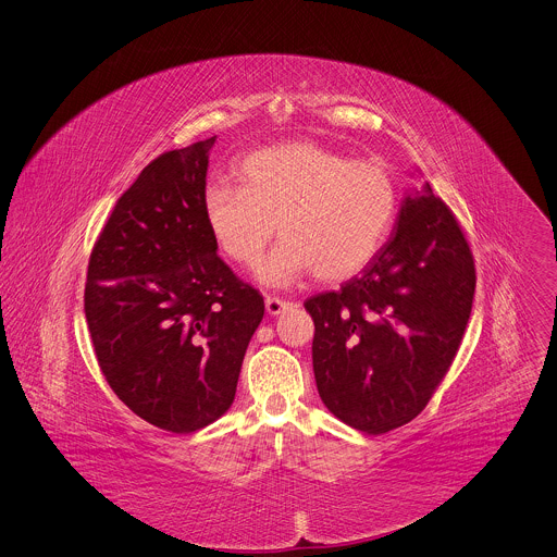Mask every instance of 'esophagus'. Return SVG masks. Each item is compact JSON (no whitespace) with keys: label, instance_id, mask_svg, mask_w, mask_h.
I'll return each instance as SVG.
<instances>
[{"label":"esophagus","instance_id":"esophagus-1","mask_svg":"<svg viewBox=\"0 0 557 557\" xmlns=\"http://www.w3.org/2000/svg\"><path fill=\"white\" fill-rule=\"evenodd\" d=\"M264 306H267V312H269L271 317H277V314H282L284 310H288L293 304L286 301V299H280V297H267V299H264Z\"/></svg>","mask_w":557,"mask_h":557}]
</instances>
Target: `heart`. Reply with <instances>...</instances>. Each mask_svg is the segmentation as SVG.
I'll return each instance as SVG.
<instances>
[{
    "label": "heart",
    "instance_id": "heart-1",
    "mask_svg": "<svg viewBox=\"0 0 557 557\" xmlns=\"http://www.w3.org/2000/svg\"><path fill=\"white\" fill-rule=\"evenodd\" d=\"M238 182L206 186V227L227 260L253 267L277 223L282 243L258 269L271 286L290 284L308 271L321 282L360 273L384 245L399 203L386 164L356 162L312 140L249 153L238 166Z\"/></svg>",
    "mask_w": 557,
    "mask_h": 557
}]
</instances>
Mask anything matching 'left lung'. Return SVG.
Returning <instances> with one entry per match:
<instances>
[{
	"instance_id": "left-lung-1",
	"label": "left lung",
	"mask_w": 557,
	"mask_h": 557,
	"mask_svg": "<svg viewBox=\"0 0 557 557\" xmlns=\"http://www.w3.org/2000/svg\"><path fill=\"white\" fill-rule=\"evenodd\" d=\"M473 295L471 247L425 184L404 197L393 236L360 275L304 304L327 410L371 436L419 417L460 349Z\"/></svg>"
}]
</instances>
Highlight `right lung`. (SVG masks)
<instances>
[{
    "label": "right lung",
    "mask_w": 557,
    "mask_h": 557,
    "mask_svg": "<svg viewBox=\"0 0 557 557\" xmlns=\"http://www.w3.org/2000/svg\"><path fill=\"white\" fill-rule=\"evenodd\" d=\"M216 136L151 160L88 260L84 312L99 369L147 423L190 434L234 401L262 295L216 256L203 219Z\"/></svg>",
    "instance_id": "1"
}]
</instances>
